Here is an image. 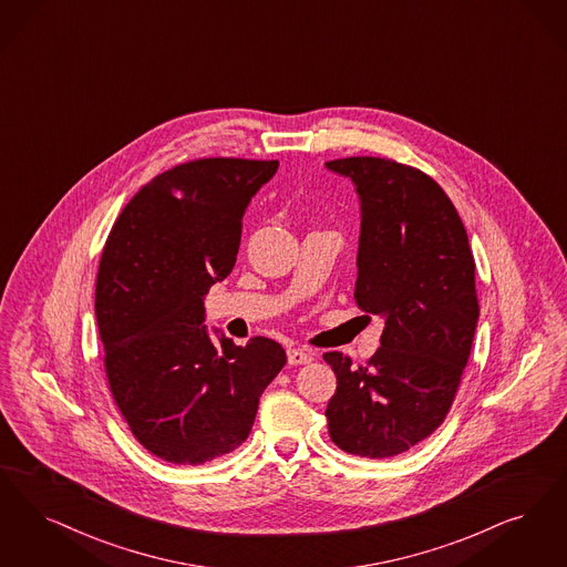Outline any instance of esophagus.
Listing matches in <instances>:
<instances>
[{
    "instance_id": "34e87169",
    "label": "esophagus",
    "mask_w": 567,
    "mask_h": 567,
    "mask_svg": "<svg viewBox=\"0 0 567 567\" xmlns=\"http://www.w3.org/2000/svg\"><path fill=\"white\" fill-rule=\"evenodd\" d=\"M287 359H289V364H308L315 361V354L308 350H301V348H291L287 352Z\"/></svg>"
}]
</instances>
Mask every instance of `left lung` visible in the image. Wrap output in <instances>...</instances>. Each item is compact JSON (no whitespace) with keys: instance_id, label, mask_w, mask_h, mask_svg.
Segmentation results:
<instances>
[{"instance_id":"obj_1","label":"left lung","mask_w":567,"mask_h":567,"mask_svg":"<svg viewBox=\"0 0 567 567\" xmlns=\"http://www.w3.org/2000/svg\"><path fill=\"white\" fill-rule=\"evenodd\" d=\"M327 168L357 185L354 299L385 324L367 364L322 354L338 375L324 415L340 450L382 460L431 436L452 409L478 320L475 259L450 196L420 168L371 156Z\"/></svg>"}]
</instances>
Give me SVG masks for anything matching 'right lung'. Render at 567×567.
Wrapping results in <instances>:
<instances>
[{
    "label": "right lung",
    "mask_w": 567,
    "mask_h": 567,
    "mask_svg": "<svg viewBox=\"0 0 567 567\" xmlns=\"http://www.w3.org/2000/svg\"><path fill=\"white\" fill-rule=\"evenodd\" d=\"M278 159L203 158L143 185L115 221L94 312L115 405L159 460L198 466L249 436L259 396L287 363L278 341L213 343L204 295L231 272L250 198Z\"/></svg>",
    "instance_id": "right-lung-1"
}]
</instances>
